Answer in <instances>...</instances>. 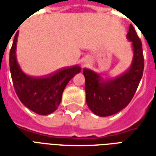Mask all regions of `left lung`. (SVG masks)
<instances>
[{
	"label": "left lung",
	"instance_id": "8db88e82",
	"mask_svg": "<svg viewBox=\"0 0 156 156\" xmlns=\"http://www.w3.org/2000/svg\"><path fill=\"white\" fill-rule=\"evenodd\" d=\"M127 38L132 42L134 57L130 68L117 78L105 80L88 68L85 77L86 102L94 114L100 117L110 116L125 108L134 97L144 71L142 43L134 27L129 25Z\"/></svg>",
	"mask_w": 156,
	"mask_h": 156
}]
</instances>
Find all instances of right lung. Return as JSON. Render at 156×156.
<instances>
[{"mask_svg":"<svg viewBox=\"0 0 156 156\" xmlns=\"http://www.w3.org/2000/svg\"><path fill=\"white\" fill-rule=\"evenodd\" d=\"M15 35L10 51V71L13 86L20 101L32 111L40 115H50L58 108L62 92L71 78L80 73L79 66L62 68L46 77H31L25 74L16 61V41Z\"/></svg>","mask_w":156,"mask_h":156,"instance_id":"right-lung-1","label":"right lung"}]
</instances>
